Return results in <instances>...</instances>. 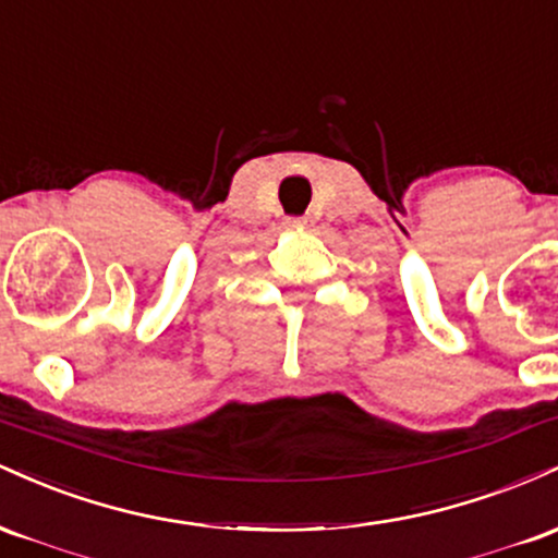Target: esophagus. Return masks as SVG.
I'll use <instances>...</instances> for the list:
<instances>
[{
    "label": "esophagus",
    "instance_id": "1",
    "mask_svg": "<svg viewBox=\"0 0 558 558\" xmlns=\"http://www.w3.org/2000/svg\"><path fill=\"white\" fill-rule=\"evenodd\" d=\"M288 228H304V220H301V217H291V220H288Z\"/></svg>",
    "mask_w": 558,
    "mask_h": 558
}]
</instances>
